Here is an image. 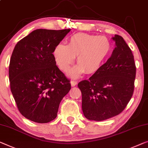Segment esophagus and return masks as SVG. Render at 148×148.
Here are the masks:
<instances>
[{
    "label": "esophagus",
    "instance_id": "34e87169",
    "mask_svg": "<svg viewBox=\"0 0 148 148\" xmlns=\"http://www.w3.org/2000/svg\"><path fill=\"white\" fill-rule=\"evenodd\" d=\"M70 84H71L72 86L73 87V86H75L77 84V82L74 81V80H72L71 82H70Z\"/></svg>",
    "mask_w": 148,
    "mask_h": 148
}]
</instances>
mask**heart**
<instances>
[{
    "mask_svg": "<svg viewBox=\"0 0 148 148\" xmlns=\"http://www.w3.org/2000/svg\"><path fill=\"white\" fill-rule=\"evenodd\" d=\"M112 50L110 41L106 36L76 33L70 37L68 45L58 43L53 50L56 65L63 72H66L76 57L78 65L68 72L71 78H78L86 72H96L108 57Z\"/></svg>",
    "mask_w": 148,
    "mask_h": 148,
    "instance_id": "obj_1",
    "label": "heart"
}]
</instances>
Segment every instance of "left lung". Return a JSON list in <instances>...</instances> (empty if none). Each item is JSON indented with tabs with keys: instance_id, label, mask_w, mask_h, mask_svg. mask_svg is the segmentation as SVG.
Returning <instances> with one entry per match:
<instances>
[{
	"instance_id": "obj_1",
	"label": "left lung",
	"mask_w": 148,
	"mask_h": 148,
	"mask_svg": "<svg viewBox=\"0 0 148 148\" xmlns=\"http://www.w3.org/2000/svg\"><path fill=\"white\" fill-rule=\"evenodd\" d=\"M112 39V56L88 80L78 83L82 108L88 120L102 121L120 114L132 98L136 67L134 55L121 36Z\"/></svg>"
}]
</instances>
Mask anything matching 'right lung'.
Listing matches in <instances>:
<instances>
[{"instance_id": "add662e5", "label": "right lung", "mask_w": 148, "mask_h": 148, "mask_svg": "<svg viewBox=\"0 0 148 148\" xmlns=\"http://www.w3.org/2000/svg\"><path fill=\"white\" fill-rule=\"evenodd\" d=\"M70 29H37L21 39L13 50L8 75L19 112L37 123L57 116L61 100L71 89L70 80L56 65L53 50Z\"/></svg>"}]
</instances>
